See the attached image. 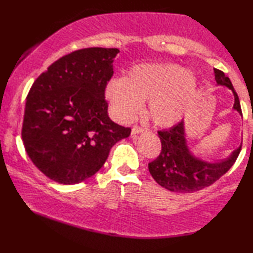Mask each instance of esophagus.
I'll return each instance as SVG.
<instances>
[{"mask_svg": "<svg viewBox=\"0 0 253 253\" xmlns=\"http://www.w3.org/2000/svg\"><path fill=\"white\" fill-rule=\"evenodd\" d=\"M145 130H147V127L134 126L133 127H132V134H139V133H141V132H144Z\"/></svg>", "mask_w": 253, "mask_h": 253, "instance_id": "obj_1", "label": "esophagus"}]
</instances>
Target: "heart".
<instances>
[{"mask_svg":"<svg viewBox=\"0 0 253 253\" xmlns=\"http://www.w3.org/2000/svg\"><path fill=\"white\" fill-rule=\"evenodd\" d=\"M198 80L190 71L173 63L134 65L123 79H113L105 96L115 114L129 121L149 101V114L161 126H171L183 119L197 95Z\"/></svg>","mask_w":253,"mask_h":253,"instance_id":"obj_1","label":"heart"}]
</instances>
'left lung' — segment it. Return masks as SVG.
I'll return each instance as SVG.
<instances>
[{
    "instance_id": "8db88e82",
    "label": "left lung",
    "mask_w": 253,
    "mask_h": 253,
    "mask_svg": "<svg viewBox=\"0 0 253 253\" xmlns=\"http://www.w3.org/2000/svg\"><path fill=\"white\" fill-rule=\"evenodd\" d=\"M214 77L219 85L228 86L233 92V109L242 115L239 96L230 79L218 69H214ZM158 134L161 140V152L149 163V171L158 184L172 192L192 193L210 187L227 173L241 151L239 147L229 158L216 163L200 160L188 148L183 121L168 130L158 131Z\"/></svg>"
}]
</instances>
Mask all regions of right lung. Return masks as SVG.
Wrapping results in <instances>:
<instances>
[{
	"mask_svg": "<svg viewBox=\"0 0 253 253\" xmlns=\"http://www.w3.org/2000/svg\"><path fill=\"white\" fill-rule=\"evenodd\" d=\"M118 48L87 47L62 56L26 96L22 140L34 166L55 182L94 175L110 150L131 133L108 115L105 87Z\"/></svg>",
	"mask_w": 253,
	"mask_h": 253,
	"instance_id": "1",
	"label": "right lung"
}]
</instances>
